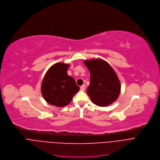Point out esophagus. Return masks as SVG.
<instances>
[{
  "instance_id": "obj_1",
  "label": "esophagus",
  "mask_w": 160,
  "mask_h": 160,
  "mask_svg": "<svg viewBox=\"0 0 160 160\" xmlns=\"http://www.w3.org/2000/svg\"><path fill=\"white\" fill-rule=\"evenodd\" d=\"M85 88H86V85L85 84H82L81 86V88H80V89H81V91H84L85 90Z\"/></svg>"
}]
</instances>
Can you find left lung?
<instances>
[{"label": "left lung", "mask_w": 160, "mask_h": 160, "mask_svg": "<svg viewBox=\"0 0 160 160\" xmlns=\"http://www.w3.org/2000/svg\"><path fill=\"white\" fill-rule=\"evenodd\" d=\"M90 72V84L87 93L92 102L107 107L115 102L121 90L120 82L112 66L102 58L84 60Z\"/></svg>", "instance_id": "obj_1"}]
</instances>
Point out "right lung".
Wrapping results in <instances>:
<instances>
[{
  "label": "right lung",
  "mask_w": 160,
  "mask_h": 160,
  "mask_svg": "<svg viewBox=\"0 0 160 160\" xmlns=\"http://www.w3.org/2000/svg\"><path fill=\"white\" fill-rule=\"evenodd\" d=\"M69 64L58 62L47 71L41 86L43 98L49 104L57 107L70 103L74 95L79 90L74 79L67 71Z\"/></svg>",
  "instance_id": "1"
}]
</instances>
